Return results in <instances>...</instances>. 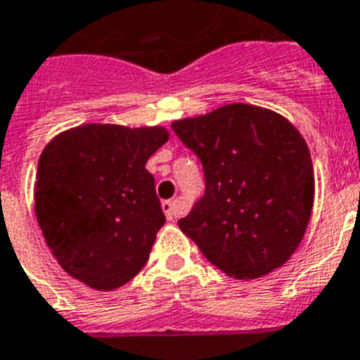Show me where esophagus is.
I'll return each instance as SVG.
<instances>
[{"mask_svg": "<svg viewBox=\"0 0 360 360\" xmlns=\"http://www.w3.org/2000/svg\"><path fill=\"white\" fill-rule=\"evenodd\" d=\"M162 210H163V213H165V217H167V221H173L174 217H176V202L163 200Z\"/></svg>", "mask_w": 360, "mask_h": 360, "instance_id": "esophagus-1", "label": "esophagus"}]
</instances>
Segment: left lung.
<instances>
[{"label":"left lung","mask_w":360,"mask_h":360,"mask_svg":"<svg viewBox=\"0 0 360 360\" xmlns=\"http://www.w3.org/2000/svg\"><path fill=\"white\" fill-rule=\"evenodd\" d=\"M204 167L206 193L178 221L217 269L255 280L296 252L311 221L314 171L298 129L278 112L233 103L173 121Z\"/></svg>","instance_id":"8db88e82"}]
</instances>
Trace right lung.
Listing matches in <instances>:
<instances>
[{
	"instance_id": "right-lung-1",
	"label": "right lung",
	"mask_w": 360,
	"mask_h": 360,
	"mask_svg": "<svg viewBox=\"0 0 360 360\" xmlns=\"http://www.w3.org/2000/svg\"><path fill=\"white\" fill-rule=\"evenodd\" d=\"M165 127L86 123L44 147L34 212L53 257L75 280L114 290L143 269L165 222L145 165Z\"/></svg>"
}]
</instances>
